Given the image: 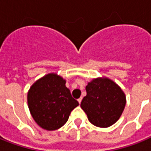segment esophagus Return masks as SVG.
<instances>
[{"label":"esophagus","instance_id":"34e87169","mask_svg":"<svg viewBox=\"0 0 151 151\" xmlns=\"http://www.w3.org/2000/svg\"><path fill=\"white\" fill-rule=\"evenodd\" d=\"M78 102H79V103L81 104V101H82V97H81L80 99H78Z\"/></svg>","mask_w":151,"mask_h":151}]
</instances>
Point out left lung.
Segmentation results:
<instances>
[{
    "label": "left lung",
    "instance_id": "left-lung-1",
    "mask_svg": "<svg viewBox=\"0 0 151 151\" xmlns=\"http://www.w3.org/2000/svg\"><path fill=\"white\" fill-rule=\"evenodd\" d=\"M86 91L81 107L91 123L105 128L119 119L126 105V96L115 82L108 78L94 79L86 86Z\"/></svg>",
    "mask_w": 151,
    "mask_h": 151
}]
</instances>
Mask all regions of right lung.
<instances>
[{"mask_svg":"<svg viewBox=\"0 0 151 151\" xmlns=\"http://www.w3.org/2000/svg\"><path fill=\"white\" fill-rule=\"evenodd\" d=\"M66 81L49 73L32 84L28 105L35 122L46 130H55L67 122L72 110L79 105L65 85Z\"/></svg>","mask_w":151,"mask_h":151,"instance_id":"add662e5","label":"right lung"}]
</instances>
